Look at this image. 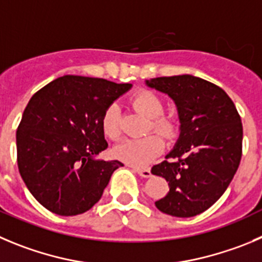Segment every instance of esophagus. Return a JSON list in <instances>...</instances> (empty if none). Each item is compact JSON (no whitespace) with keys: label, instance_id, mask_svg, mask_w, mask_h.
Instances as JSON below:
<instances>
[{"label":"esophagus","instance_id":"esophagus-1","mask_svg":"<svg viewBox=\"0 0 262 262\" xmlns=\"http://www.w3.org/2000/svg\"><path fill=\"white\" fill-rule=\"evenodd\" d=\"M133 169H134V172L138 173V174L141 176V177H143V178L151 177L150 169H142V168H136V167H133Z\"/></svg>","mask_w":262,"mask_h":262}]
</instances>
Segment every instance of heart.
<instances>
[{
	"instance_id": "heart-1",
	"label": "heart",
	"mask_w": 262,
	"mask_h": 262,
	"mask_svg": "<svg viewBox=\"0 0 262 262\" xmlns=\"http://www.w3.org/2000/svg\"><path fill=\"white\" fill-rule=\"evenodd\" d=\"M132 106L145 115L150 120L152 130L163 138L170 139L176 134V124L172 119L161 116L164 104L155 93L150 90H139L132 97ZM102 129L108 138L116 139L120 137V110L116 103H111L102 115ZM164 148V142L156 134H148L143 138L125 139L115 147L114 154L117 159L134 167H146L160 155Z\"/></svg>"
}]
</instances>
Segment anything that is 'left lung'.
I'll list each match as a JSON object with an SVG mask.
<instances>
[{
  "mask_svg": "<svg viewBox=\"0 0 262 262\" xmlns=\"http://www.w3.org/2000/svg\"><path fill=\"white\" fill-rule=\"evenodd\" d=\"M177 107L180 137L151 173L165 178L169 192L156 208L174 217L203 213L230 185L242 158L243 126L230 97L217 85L192 75L146 80Z\"/></svg>",
  "mask_w": 262,
  "mask_h": 262,
  "instance_id": "1",
  "label": "left lung"
}]
</instances>
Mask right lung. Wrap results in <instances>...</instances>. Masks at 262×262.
Returning <instances> with one entry per match:
<instances>
[{"label":"right lung","mask_w":262,"mask_h":262,"mask_svg":"<svg viewBox=\"0 0 262 262\" xmlns=\"http://www.w3.org/2000/svg\"><path fill=\"white\" fill-rule=\"evenodd\" d=\"M132 84L66 75L38 90L16 130L18 168L26 186L59 216L89 211L123 163L97 159L108 146L102 115Z\"/></svg>","instance_id":"obj_1"}]
</instances>
